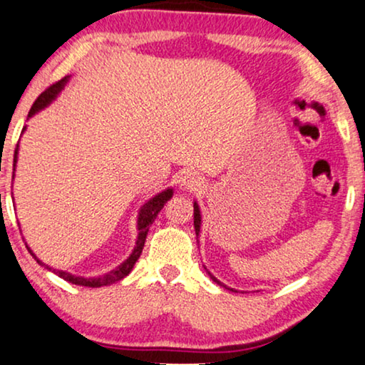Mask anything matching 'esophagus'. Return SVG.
Here are the masks:
<instances>
[{
  "mask_svg": "<svg viewBox=\"0 0 365 365\" xmlns=\"http://www.w3.org/2000/svg\"><path fill=\"white\" fill-rule=\"evenodd\" d=\"M179 184H181V187L187 189V191H197V189L202 187V179L196 173H186Z\"/></svg>",
  "mask_w": 365,
  "mask_h": 365,
  "instance_id": "1",
  "label": "esophagus"
}]
</instances>
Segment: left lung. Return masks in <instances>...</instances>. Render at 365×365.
Masks as SVG:
<instances>
[{"label": "left lung", "mask_w": 365, "mask_h": 365, "mask_svg": "<svg viewBox=\"0 0 365 365\" xmlns=\"http://www.w3.org/2000/svg\"><path fill=\"white\" fill-rule=\"evenodd\" d=\"M194 229H196V234H199V229H201V212H199V207H197V204L194 202ZM209 276H211V279L214 282H217L219 286H222L224 289H229V291H232V292H237V291H234V289H231V287H227V286H224L222 282H219L216 277L212 276L211 272H209Z\"/></svg>", "instance_id": "1"}]
</instances>
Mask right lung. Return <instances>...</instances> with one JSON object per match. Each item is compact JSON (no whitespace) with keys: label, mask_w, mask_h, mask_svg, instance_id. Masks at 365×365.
<instances>
[{"label":"right lung","mask_w":365,"mask_h":365,"mask_svg":"<svg viewBox=\"0 0 365 365\" xmlns=\"http://www.w3.org/2000/svg\"><path fill=\"white\" fill-rule=\"evenodd\" d=\"M68 78H63L61 81H56L54 84H51V86H48L44 91L39 94V96L36 98V101L33 103L31 109H29V114L28 116H33L34 113L39 111V109H43L44 106H48L49 103L53 101L54 98L58 96V93L61 91L64 84H66ZM16 153L18 149H14V164H16ZM173 197V189H166V191L159 192L158 196H154L151 201H148L146 204H144L141 212H139V217H138V241H136V247H134V251L131 256H129L126 261H124L121 266L114 269V271H111L109 274H106V276H101V277H89V279H84V277H78V276H71L69 272H64V271H56V269H51L49 266H46V264H43L39 259L34 256V254L31 252V256L36 259L38 264H41V266H44L46 269H49V271H53L56 276H59L61 279H64V281L71 282V284H76V286H84V287H101V286H108V284H113V282H118L121 281V279H124L128 276L129 272H131V269L134 264H136V261L139 259V256H141L143 252V247H144V242H146V236H148V231H149V226L154 222V219H156L158 212L161 211V209L164 207V204H166V201H169V199Z\"/></svg>","instance_id":"right-lung-1"}]
</instances>
